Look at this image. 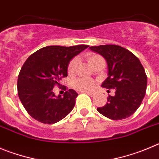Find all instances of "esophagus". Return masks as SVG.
Masks as SVG:
<instances>
[{
  "mask_svg": "<svg viewBox=\"0 0 159 159\" xmlns=\"http://www.w3.org/2000/svg\"><path fill=\"white\" fill-rule=\"evenodd\" d=\"M83 93H86V94H88L89 96H95V93H91V92H86V91H84V92H83Z\"/></svg>",
  "mask_w": 159,
  "mask_h": 159,
  "instance_id": "esophagus-1",
  "label": "esophagus"
}]
</instances>
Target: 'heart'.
I'll list each match as a JSON object with an SVG mask.
<instances>
[{
    "label": "heart",
    "mask_w": 159,
    "mask_h": 159,
    "mask_svg": "<svg viewBox=\"0 0 159 159\" xmlns=\"http://www.w3.org/2000/svg\"><path fill=\"white\" fill-rule=\"evenodd\" d=\"M86 59L89 61V63L94 66L96 63H98L100 61H104V59L102 56L100 55L95 54V53H89L86 56ZM77 66H78V59H74L70 62L69 65H68V74L70 75H74L77 70ZM75 86L78 89L81 90V91H90L93 90V89L96 87V82L93 80L86 79V78H78L75 81Z\"/></svg>",
    "instance_id": "b5f03b06"
}]
</instances>
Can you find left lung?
<instances>
[{
  "instance_id": "1",
  "label": "left lung",
  "mask_w": 159,
  "mask_h": 159,
  "mask_svg": "<svg viewBox=\"0 0 159 159\" xmlns=\"http://www.w3.org/2000/svg\"><path fill=\"white\" fill-rule=\"evenodd\" d=\"M90 49L101 55L107 63L108 77L101 86L115 89L107 103L97 111L112 120L131 116L139 108L146 93L147 75L141 63L129 50L115 44L92 46Z\"/></svg>"
}]
</instances>
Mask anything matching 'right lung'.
I'll return each instance as SVG.
<instances>
[{
    "instance_id": "obj_1",
    "label": "right lung",
    "mask_w": 159,
    "mask_h": 159,
    "mask_svg": "<svg viewBox=\"0 0 159 159\" xmlns=\"http://www.w3.org/2000/svg\"><path fill=\"white\" fill-rule=\"evenodd\" d=\"M89 45L47 46L29 56L18 77V95L27 113L40 122L54 124L69 115L78 93L73 89L63 96L53 93L56 84L67 77L68 65L73 58Z\"/></svg>"
}]
</instances>
